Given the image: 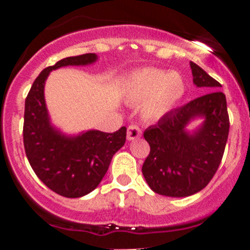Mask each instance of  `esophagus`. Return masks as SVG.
Instances as JSON below:
<instances>
[{
	"mask_svg": "<svg viewBox=\"0 0 250 250\" xmlns=\"http://www.w3.org/2000/svg\"><path fill=\"white\" fill-rule=\"evenodd\" d=\"M141 129L139 125H130L127 129V139L128 140H134L140 138Z\"/></svg>",
	"mask_w": 250,
	"mask_h": 250,
	"instance_id": "34e87169",
	"label": "esophagus"
}]
</instances>
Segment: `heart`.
Here are the masks:
<instances>
[{
	"instance_id": "1",
	"label": "heart",
	"mask_w": 250,
	"mask_h": 250,
	"mask_svg": "<svg viewBox=\"0 0 250 250\" xmlns=\"http://www.w3.org/2000/svg\"><path fill=\"white\" fill-rule=\"evenodd\" d=\"M185 90V81L179 74L147 67L130 76L125 84V97L132 103L147 100L144 105V115L157 120L180 102Z\"/></svg>"
}]
</instances>
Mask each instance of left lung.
<instances>
[{
    "label": "left lung",
    "instance_id": "obj_1",
    "mask_svg": "<svg viewBox=\"0 0 250 250\" xmlns=\"http://www.w3.org/2000/svg\"><path fill=\"white\" fill-rule=\"evenodd\" d=\"M193 83L210 90L178 109L170 110L144 132L150 153L143 165L146 183L158 195L186 197L203 190L223 160L230 129L226 97L220 83L190 62ZM198 115L203 127L193 135L186 125Z\"/></svg>",
    "mask_w": 250,
    "mask_h": 250
}]
</instances>
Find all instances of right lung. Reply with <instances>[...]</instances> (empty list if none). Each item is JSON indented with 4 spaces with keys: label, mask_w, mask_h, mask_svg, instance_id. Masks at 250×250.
Wrapping results in <instances>:
<instances>
[{
    "label": "right lung",
    "mask_w": 250,
    "mask_h": 250,
    "mask_svg": "<svg viewBox=\"0 0 250 250\" xmlns=\"http://www.w3.org/2000/svg\"><path fill=\"white\" fill-rule=\"evenodd\" d=\"M95 60L94 53L59 60L37 76L25 99L22 139L30 166L48 188L67 198L92 192L106 174L112 156L125 143V127L113 133L88 130L77 137H65L49 123L43 94L49 72Z\"/></svg>",
    "instance_id": "right-lung-1"
}]
</instances>
